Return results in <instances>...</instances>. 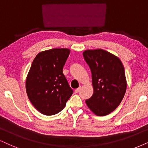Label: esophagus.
<instances>
[{"mask_svg": "<svg viewBox=\"0 0 148 148\" xmlns=\"http://www.w3.org/2000/svg\"><path fill=\"white\" fill-rule=\"evenodd\" d=\"M80 89V87H78V89H75V91H74V92H75L76 93H78V92H79Z\"/></svg>", "mask_w": 148, "mask_h": 148, "instance_id": "esophagus-1", "label": "esophagus"}]
</instances>
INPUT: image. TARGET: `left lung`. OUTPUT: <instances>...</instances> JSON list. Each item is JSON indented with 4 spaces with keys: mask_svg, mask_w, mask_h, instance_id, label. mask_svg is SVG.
Instances as JSON below:
<instances>
[{
    "mask_svg": "<svg viewBox=\"0 0 148 148\" xmlns=\"http://www.w3.org/2000/svg\"><path fill=\"white\" fill-rule=\"evenodd\" d=\"M83 57L91 71L93 87V96L86 104L96 115H108L119 105L126 93L124 65L118 57L102 49L87 50Z\"/></svg>",
    "mask_w": 148,
    "mask_h": 148,
    "instance_id": "1",
    "label": "left lung"
}]
</instances>
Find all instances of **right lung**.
Returning a JSON list of instances; mask_svg holds the SVG:
<instances>
[{
	"label": "right lung",
	"mask_w": 148,
	"mask_h": 148,
	"mask_svg": "<svg viewBox=\"0 0 148 148\" xmlns=\"http://www.w3.org/2000/svg\"><path fill=\"white\" fill-rule=\"evenodd\" d=\"M68 48H53L35 57L26 80L27 96L41 113L52 115L59 113L73 93L63 74L70 55Z\"/></svg>",
	"instance_id": "add662e5"
}]
</instances>
